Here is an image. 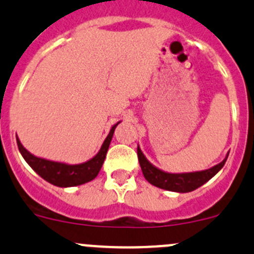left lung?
Instances as JSON below:
<instances>
[{
    "label": "left lung",
    "mask_w": 254,
    "mask_h": 254,
    "mask_svg": "<svg viewBox=\"0 0 254 254\" xmlns=\"http://www.w3.org/2000/svg\"><path fill=\"white\" fill-rule=\"evenodd\" d=\"M229 153L221 161L219 164L214 167L209 168V169L201 170V172H192V173H167L163 170L158 169L154 167L151 162L148 161L142 153L141 148L137 146V157L138 163H140L141 170H142L143 176L146 180L152 185L157 186V188L163 189V190L173 191V192H180V193H185V192H191L203 184L207 183L208 180L213 178L221 168L225 164L226 159H228Z\"/></svg>",
    "instance_id": "1"
}]
</instances>
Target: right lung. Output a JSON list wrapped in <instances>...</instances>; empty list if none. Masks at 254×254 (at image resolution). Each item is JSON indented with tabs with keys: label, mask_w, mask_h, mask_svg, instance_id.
I'll return each mask as SVG.
<instances>
[{
	"label": "right lung",
	"mask_w": 254,
	"mask_h": 254,
	"mask_svg": "<svg viewBox=\"0 0 254 254\" xmlns=\"http://www.w3.org/2000/svg\"><path fill=\"white\" fill-rule=\"evenodd\" d=\"M120 122L112 127L111 131H109L106 140L103 141L98 153L95 157H92L91 159H89V161L80 163V164H66V163L63 162L50 161V159L40 158V157L34 156V154H31L28 149L21 145L17 136L18 148H19V152L21 156H23V158L25 159V162L47 183L58 186V188L79 186L93 180L98 173H100L103 162H105L109 143H111L112 137H113L114 130H116L117 125Z\"/></svg>",
	"instance_id": "right-lung-1"
}]
</instances>
